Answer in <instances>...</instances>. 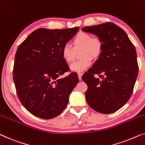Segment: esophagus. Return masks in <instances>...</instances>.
Returning a JSON list of instances; mask_svg holds the SVG:
<instances>
[{
  "label": "esophagus",
  "mask_w": 145,
  "mask_h": 145,
  "mask_svg": "<svg viewBox=\"0 0 145 145\" xmlns=\"http://www.w3.org/2000/svg\"><path fill=\"white\" fill-rule=\"evenodd\" d=\"M78 79L80 80H82V72H78Z\"/></svg>",
  "instance_id": "1"
}]
</instances>
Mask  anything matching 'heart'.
<instances>
[{"instance_id": "heart-1", "label": "heart", "mask_w": 145, "mask_h": 145, "mask_svg": "<svg viewBox=\"0 0 145 145\" xmlns=\"http://www.w3.org/2000/svg\"><path fill=\"white\" fill-rule=\"evenodd\" d=\"M72 46L65 44L61 50L63 59L68 64L72 63L76 59V52L81 50L82 59L71 67L75 72L85 71L91 63V58L97 59L101 55L103 50V42L98 37H91V35L85 32H80L72 41Z\"/></svg>"}]
</instances>
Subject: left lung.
I'll use <instances>...</instances> for the list:
<instances>
[{"label": "left lung", "instance_id": "left-lung-1", "mask_svg": "<svg viewBox=\"0 0 145 145\" xmlns=\"http://www.w3.org/2000/svg\"><path fill=\"white\" fill-rule=\"evenodd\" d=\"M82 30L97 35L103 42L101 55L82 76L88 86L86 99L97 112L113 113L126 103L133 93L139 71L135 46L125 31L112 23Z\"/></svg>", "mask_w": 145, "mask_h": 145}]
</instances>
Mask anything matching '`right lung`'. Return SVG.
I'll return each instance as SVG.
<instances>
[{
	"instance_id": "1",
	"label": "right lung",
	"mask_w": 145,
	"mask_h": 145,
	"mask_svg": "<svg viewBox=\"0 0 145 145\" xmlns=\"http://www.w3.org/2000/svg\"><path fill=\"white\" fill-rule=\"evenodd\" d=\"M78 30V27L38 29L19 46L13 69L16 93L23 106L35 116L53 118L67 105L79 80L73 72L59 78L69 71L61 50Z\"/></svg>"
}]
</instances>
